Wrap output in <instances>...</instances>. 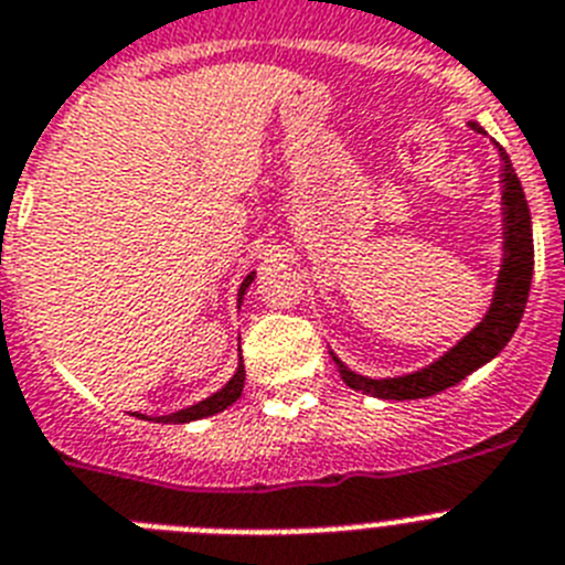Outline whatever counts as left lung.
Returning a JSON list of instances; mask_svg holds the SVG:
<instances>
[{"instance_id": "obj_1", "label": "left lung", "mask_w": 565, "mask_h": 565, "mask_svg": "<svg viewBox=\"0 0 565 565\" xmlns=\"http://www.w3.org/2000/svg\"><path fill=\"white\" fill-rule=\"evenodd\" d=\"M480 130L478 125H472ZM483 134V130H480ZM500 159H503V264H500V278L494 287L492 307L487 318L475 327L458 347L446 352L440 361L429 364L426 370L412 372L404 377H364L350 372L335 358L338 372L352 390H364L366 395L386 401H415L429 398L435 392H444L472 375L478 366L492 361L509 338L518 330L523 310H526L529 287H532V269H534V244H532V218H529V204L523 188H520L518 173H514L512 161L500 147Z\"/></svg>"}]
</instances>
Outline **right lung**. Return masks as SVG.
<instances>
[{"instance_id": "obj_1", "label": "right lung", "mask_w": 565, "mask_h": 565, "mask_svg": "<svg viewBox=\"0 0 565 565\" xmlns=\"http://www.w3.org/2000/svg\"><path fill=\"white\" fill-rule=\"evenodd\" d=\"M253 278L255 273H249V276L244 278L242 289H238V303H242V296L247 292L249 284H253ZM242 390H244V364H238V370H235V375L224 384V390H218L215 395H210L207 401H201V404L188 406V409H181V412H173V415H161V418L156 420H159V424H190V420L207 418V415L227 409L230 404H235V401L242 398Z\"/></svg>"}]
</instances>
